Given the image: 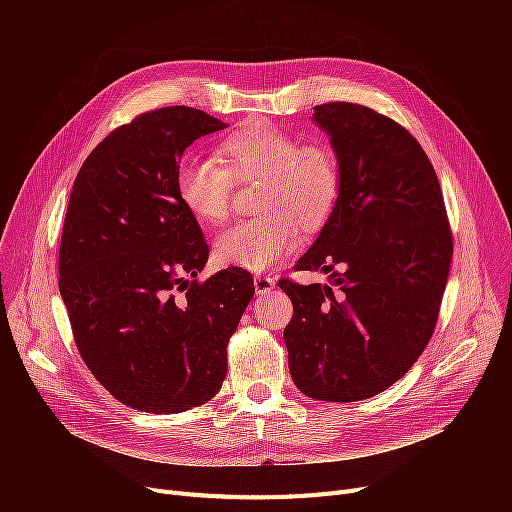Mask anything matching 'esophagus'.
Segmentation results:
<instances>
[{
    "instance_id": "34e87169",
    "label": "esophagus",
    "mask_w": 512,
    "mask_h": 512,
    "mask_svg": "<svg viewBox=\"0 0 512 512\" xmlns=\"http://www.w3.org/2000/svg\"><path fill=\"white\" fill-rule=\"evenodd\" d=\"M253 284H255L257 294H267V292H272L276 288V278L265 276V274H257L253 278Z\"/></svg>"
}]
</instances>
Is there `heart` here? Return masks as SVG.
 Segmentation results:
<instances>
[{
  "instance_id": "b5f03b06",
  "label": "heart",
  "mask_w": 512,
  "mask_h": 512,
  "mask_svg": "<svg viewBox=\"0 0 512 512\" xmlns=\"http://www.w3.org/2000/svg\"><path fill=\"white\" fill-rule=\"evenodd\" d=\"M211 159H182L174 186L178 201L207 224L228 220L234 180H263L257 218L240 220L215 240L222 265L263 272L301 245V226L315 230L332 215L342 186L332 145L301 141L276 124L253 120L228 132Z\"/></svg>"
}]
</instances>
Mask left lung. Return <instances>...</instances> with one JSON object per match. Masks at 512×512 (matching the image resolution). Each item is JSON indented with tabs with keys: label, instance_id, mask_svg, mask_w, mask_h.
<instances>
[{
	"label": "left lung",
	"instance_id": "1",
	"mask_svg": "<svg viewBox=\"0 0 512 512\" xmlns=\"http://www.w3.org/2000/svg\"><path fill=\"white\" fill-rule=\"evenodd\" d=\"M342 170L338 203L294 270L328 284L278 286L292 301L288 369L315 400L355 402L405 375L432 338L452 261V230L432 161L413 134L371 107L315 105Z\"/></svg>",
	"mask_w": 512,
	"mask_h": 512
}]
</instances>
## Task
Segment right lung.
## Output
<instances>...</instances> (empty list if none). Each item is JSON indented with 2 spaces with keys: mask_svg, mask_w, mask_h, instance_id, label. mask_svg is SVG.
I'll return each instance as SVG.
<instances>
[{
  "mask_svg": "<svg viewBox=\"0 0 512 512\" xmlns=\"http://www.w3.org/2000/svg\"><path fill=\"white\" fill-rule=\"evenodd\" d=\"M226 124L195 107H159L118 126L72 184L60 245V294L95 380L122 405L182 413L220 392L228 342L253 276L207 280V242L178 201L184 149Z\"/></svg>",
  "mask_w": 512,
  "mask_h": 512,
  "instance_id": "right-lung-1",
  "label": "right lung"
}]
</instances>
